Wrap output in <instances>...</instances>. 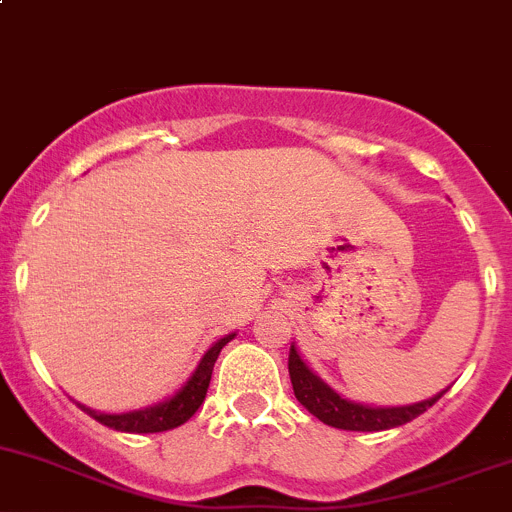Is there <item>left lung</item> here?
Listing matches in <instances>:
<instances>
[{
	"label": "left lung",
	"mask_w": 512,
	"mask_h": 512,
	"mask_svg": "<svg viewBox=\"0 0 512 512\" xmlns=\"http://www.w3.org/2000/svg\"><path fill=\"white\" fill-rule=\"evenodd\" d=\"M287 370H290L295 398L300 400L317 420H322L325 425H332V428L357 430V433H375V430H388L410 423V420L423 415L428 408H433L445 393L443 390V393H438L435 398L423 400V403L415 405H405V408H370V405L352 403V400H345L342 395H337L335 390L327 388L325 382L302 362L295 345L290 347Z\"/></svg>",
	"instance_id": "left-lung-1"
}]
</instances>
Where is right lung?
Masks as SVG:
<instances>
[{
	"instance_id": "add662e5",
	"label": "right lung",
	"mask_w": 512,
	"mask_h": 512,
	"mask_svg": "<svg viewBox=\"0 0 512 512\" xmlns=\"http://www.w3.org/2000/svg\"><path fill=\"white\" fill-rule=\"evenodd\" d=\"M235 335H227L222 340H217L210 350L205 352V357L200 360L197 370L192 372V377L187 380L185 388L175 395V398L165 400V403L155 405V408H145V410H135V413H124V415H104V413H94V410L79 408L84 410L87 415H92L97 423L107 425L112 430H122V433H165V430L177 428V425L187 423L192 415L197 413L202 403H205L207 388H210V377H212V367H215L217 355H220L222 347L232 340Z\"/></svg>"
}]
</instances>
